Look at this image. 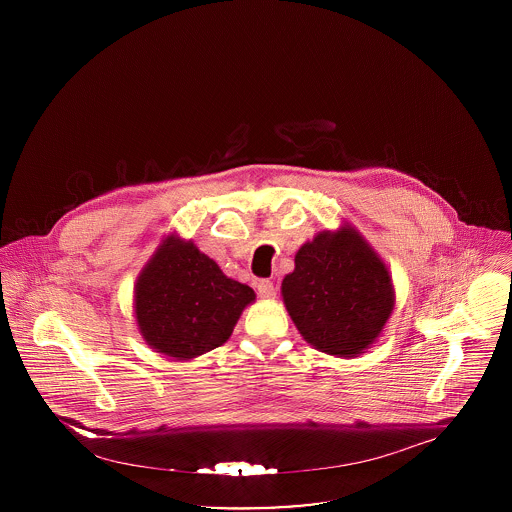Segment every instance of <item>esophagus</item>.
<instances>
[{"instance_id": "34e87169", "label": "esophagus", "mask_w": 512, "mask_h": 512, "mask_svg": "<svg viewBox=\"0 0 512 512\" xmlns=\"http://www.w3.org/2000/svg\"><path fill=\"white\" fill-rule=\"evenodd\" d=\"M257 292H259L261 297H265V299H272L276 295V288H274V284L270 280H259L257 282Z\"/></svg>"}]
</instances>
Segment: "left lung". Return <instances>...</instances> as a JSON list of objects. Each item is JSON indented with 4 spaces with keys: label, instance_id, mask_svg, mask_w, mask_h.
Masks as SVG:
<instances>
[{
    "label": "left lung",
    "instance_id": "8db88e82",
    "mask_svg": "<svg viewBox=\"0 0 512 512\" xmlns=\"http://www.w3.org/2000/svg\"><path fill=\"white\" fill-rule=\"evenodd\" d=\"M282 299L303 340L336 357L365 353L395 307L390 268L361 232L343 222L318 232L295 253Z\"/></svg>",
    "mask_w": 512,
    "mask_h": 512
}]
</instances>
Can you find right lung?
Instances as JSON below:
<instances>
[{
  "label": "right lung",
  "mask_w": 512,
  "mask_h": 512,
  "mask_svg": "<svg viewBox=\"0 0 512 512\" xmlns=\"http://www.w3.org/2000/svg\"><path fill=\"white\" fill-rule=\"evenodd\" d=\"M255 292L228 278L192 240L169 232L134 284V317L151 349L176 361L226 343Z\"/></svg>",
  "instance_id": "right-lung-1"
}]
</instances>
